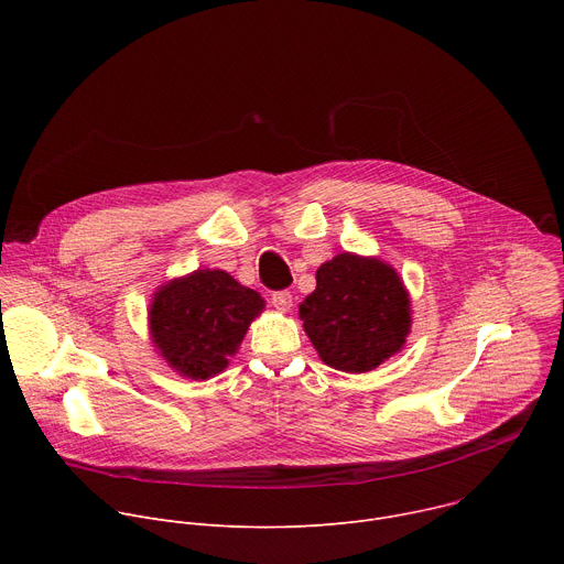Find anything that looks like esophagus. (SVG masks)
Here are the masks:
<instances>
[{
  "label": "esophagus",
  "mask_w": 564,
  "mask_h": 564,
  "mask_svg": "<svg viewBox=\"0 0 564 564\" xmlns=\"http://www.w3.org/2000/svg\"><path fill=\"white\" fill-rule=\"evenodd\" d=\"M272 305H274L279 312H290V310H292V294H290L288 290L274 292V294H272Z\"/></svg>",
  "instance_id": "34e87169"
}]
</instances>
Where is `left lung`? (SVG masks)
<instances>
[{
    "label": "left lung",
    "instance_id": "1",
    "mask_svg": "<svg viewBox=\"0 0 564 564\" xmlns=\"http://www.w3.org/2000/svg\"><path fill=\"white\" fill-rule=\"evenodd\" d=\"M303 330L326 366L370 372L397 355L413 326L411 294L377 257L341 252L316 270V288L299 305Z\"/></svg>",
    "mask_w": 564,
    "mask_h": 564
}]
</instances>
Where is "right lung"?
<instances>
[{"label":"right lung","instance_id":"add662e5","mask_svg":"<svg viewBox=\"0 0 564 564\" xmlns=\"http://www.w3.org/2000/svg\"><path fill=\"white\" fill-rule=\"evenodd\" d=\"M263 310L265 299L225 270H194L153 292L151 344L174 372L205 381L229 366Z\"/></svg>","mask_w":564,"mask_h":564}]
</instances>
